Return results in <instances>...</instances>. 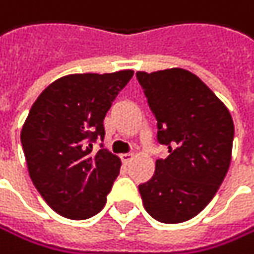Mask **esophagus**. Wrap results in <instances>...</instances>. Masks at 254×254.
<instances>
[{
	"label": "esophagus",
	"instance_id": "esophagus-1",
	"mask_svg": "<svg viewBox=\"0 0 254 254\" xmlns=\"http://www.w3.org/2000/svg\"><path fill=\"white\" fill-rule=\"evenodd\" d=\"M132 157H134L132 152H126V154H122V155H120V158H122L123 163H129V161L132 160Z\"/></svg>",
	"mask_w": 254,
	"mask_h": 254
}]
</instances>
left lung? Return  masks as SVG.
Instances as JSON below:
<instances>
[{
  "mask_svg": "<svg viewBox=\"0 0 254 254\" xmlns=\"http://www.w3.org/2000/svg\"><path fill=\"white\" fill-rule=\"evenodd\" d=\"M157 119V138L169 149L154 177L138 186L154 219L177 224L196 216L218 192L232 160L235 126L229 110L193 73L137 71Z\"/></svg>",
  "mask_w": 254,
  "mask_h": 254,
  "instance_id": "obj_1",
  "label": "left lung"
}]
</instances>
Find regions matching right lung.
Returning <instances> with one entry per match:
<instances>
[{"label":"right lung","instance_id":"1","mask_svg":"<svg viewBox=\"0 0 254 254\" xmlns=\"http://www.w3.org/2000/svg\"><path fill=\"white\" fill-rule=\"evenodd\" d=\"M132 70L64 76L39 94L21 131L35 188L56 213L86 219L99 213L120 172L108 149L93 151L105 137L103 119L132 77Z\"/></svg>","mask_w":254,"mask_h":254}]
</instances>
